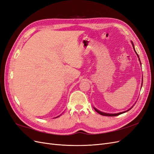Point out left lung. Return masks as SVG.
Returning a JSON list of instances; mask_svg holds the SVG:
<instances>
[{
  "label": "left lung",
  "mask_w": 154,
  "mask_h": 154,
  "mask_svg": "<svg viewBox=\"0 0 154 154\" xmlns=\"http://www.w3.org/2000/svg\"><path fill=\"white\" fill-rule=\"evenodd\" d=\"M132 45H133V48H134V49L135 50V49H134V44H133V43H132ZM135 52L136 53V50H135ZM136 54H137V53H136ZM137 56H138V57H139V55L137 54ZM139 61H140V59H139ZM140 63H141V61H140ZM94 110L97 112V113H99L100 114H101V115H102V116H119V115H120V114H123V113H125V112H127V111H128L129 110H130L131 109H130L129 110H128L127 111H125V112H119V113H118V114H106V113H104V112H101V111H99L98 110H97L96 109H95V108H94Z\"/></svg>",
  "instance_id": "1"
}]
</instances>
